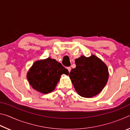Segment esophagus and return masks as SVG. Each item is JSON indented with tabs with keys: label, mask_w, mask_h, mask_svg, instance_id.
Instances as JSON below:
<instances>
[{
	"label": "esophagus",
	"mask_w": 130,
	"mask_h": 130,
	"mask_svg": "<svg viewBox=\"0 0 130 130\" xmlns=\"http://www.w3.org/2000/svg\"><path fill=\"white\" fill-rule=\"evenodd\" d=\"M67 69L68 70V71H69V72H70V70H71V68H70V67H67Z\"/></svg>",
	"instance_id": "1"
}]
</instances>
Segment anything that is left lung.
<instances>
[{"instance_id": "left-lung-1", "label": "left lung", "mask_w": 130, "mask_h": 130, "mask_svg": "<svg viewBox=\"0 0 130 130\" xmlns=\"http://www.w3.org/2000/svg\"><path fill=\"white\" fill-rule=\"evenodd\" d=\"M76 67L72 69L69 77L79 95L91 98L104 88L108 79L106 65L96 56H84L75 60Z\"/></svg>"}]
</instances>
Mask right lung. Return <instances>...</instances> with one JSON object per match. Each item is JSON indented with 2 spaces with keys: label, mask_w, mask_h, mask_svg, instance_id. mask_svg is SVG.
<instances>
[{
  "label": "right lung",
  "mask_w": 130,
  "mask_h": 130,
  "mask_svg": "<svg viewBox=\"0 0 130 130\" xmlns=\"http://www.w3.org/2000/svg\"><path fill=\"white\" fill-rule=\"evenodd\" d=\"M62 74L68 75L69 72L56 60L47 58L34 63L27 78L34 89L47 94L55 89Z\"/></svg>",
  "instance_id": "obj_1"
}]
</instances>
